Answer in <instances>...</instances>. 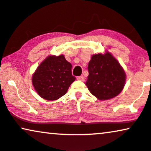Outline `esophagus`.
<instances>
[{
    "mask_svg": "<svg viewBox=\"0 0 151 151\" xmlns=\"http://www.w3.org/2000/svg\"><path fill=\"white\" fill-rule=\"evenodd\" d=\"M77 79L79 80V81H84V77H83V76H80V77H77Z\"/></svg>",
    "mask_w": 151,
    "mask_h": 151,
    "instance_id": "34e87169",
    "label": "esophagus"
}]
</instances>
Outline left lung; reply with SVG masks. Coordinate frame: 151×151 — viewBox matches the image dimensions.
Segmentation results:
<instances>
[{
    "label": "left lung",
    "mask_w": 151,
    "mask_h": 151,
    "mask_svg": "<svg viewBox=\"0 0 151 151\" xmlns=\"http://www.w3.org/2000/svg\"><path fill=\"white\" fill-rule=\"evenodd\" d=\"M88 70L86 85L99 100L115 98L123 91L126 74L117 59L109 51L93 55Z\"/></svg>",
    "instance_id": "1"
}]
</instances>
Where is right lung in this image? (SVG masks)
I'll return each mask as SVG.
<instances>
[{
  "label": "right lung",
  "instance_id": "add662e5",
  "mask_svg": "<svg viewBox=\"0 0 151 151\" xmlns=\"http://www.w3.org/2000/svg\"><path fill=\"white\" fill-rule=\"evenodd\" d=\"M72 68L64 55L47 56L32 76V83L39 96L53 101L66 94L76 79L72 74Z\"/></svg>",
  "mask_w": 151,
  "mask_h": 151
}]
</instances>
